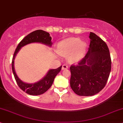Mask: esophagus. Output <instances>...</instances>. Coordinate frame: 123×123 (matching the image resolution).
I'll use <instances>...</instances> for the list:
<instances>
[{
  "label": "esophagus",
  "instance_id": "34e87169",
  "mask_svg": "<svg viewBox=\"0 0 123 123\" xmlns=\"http://www.w3.org/2000/svg\"><path fill=\"white\" fill-rule=\"evenodd\" d=\"M68 68V66L67 64L63 65V66H62V69H63V70H64V69H67Z\"/></svg>",
  "mask_w": 123,
  "mask_h": 123
}]
</instances>
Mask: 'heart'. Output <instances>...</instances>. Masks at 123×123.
Wrapping results in <instances>:
<instances>
[{
	"label": "heart",
	"mask_w": 123,
	"mask_h": 123,
	"mask_svg": "<svg viewBox=\"0 0 123 123\" xmlns=\"http://www.w3.org/2000/svg\"><path fill=\"white\" fill-rule=\"evenodd\" d=\"M86 43L81 42L78 37H70L60 42L57 47V52L63 56H68L71 63L80 61L84 56L86 50Z\"/></svg>",
	"instance_id": "b5f03b06"
}]
</instances>
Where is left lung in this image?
Masks as SVG:
<instances>
[{
    "label": "left lung",
    "instance_id": "8db88e82",
    "mask_svg": "<svg viewBox=\"0 0 123 123\" xmlns=\"http://www.w3.org/2000/svg\"><path fill=\"white\" fill-rule=\"evenodd\" d=\"M88 51L78 64L70 67V86L76 94L89 96L104 88L111 69V59L107 44L93 32Z\"/></svg>",
    "mask_w": 123,
    "mask_h": 123
}]
</instances>
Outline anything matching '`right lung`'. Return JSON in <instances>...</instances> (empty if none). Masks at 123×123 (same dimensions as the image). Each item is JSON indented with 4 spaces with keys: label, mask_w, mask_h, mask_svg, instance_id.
I'll use <instances>...</instances> for the list:
<instances>
[{
    "label": "right lung",
    "mask_w": 123,
    "mask_h": 123,
    "mask_svg": "<svg viewBox=\"0 0 123 123\" xmlns=\"http://www.w3.org/2000/svg\"><path fill=\"white\" fill-rule=\"evenodd\" d=\"M52 37L49 36V34L43 30H39L32 32L28 35H27L23 40L19 43L17 48L15 49L14 54H13L12 60V69L14 75L15 80L20 88L25 91V93L31 95H42L47 91L54 82V79L59 72L61 71L62 67H59L56 69H50L47 74V75L38 82L34 84H27L23 82L16 75L14 69V59L16 55L22 47L25 45L31 43H42L44 44L51 46L52 45Z\"/></svg>",
    "instance_id": "obj_1"
}]
</instances>
